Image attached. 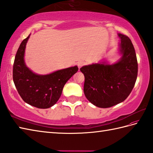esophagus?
Here are the masks:
<instances>
[{
	"label": "esophagus",
	"instance_id": "1",
	"mask_svg": "<svg viewBox=\"0 0 153 153\" xmlns=\"http://www.w3.org/2000/svg\"><path fill=\"white\" fill-rule=\"evenodd\" d=\"M85 65V63L83 61H79V62H78L77 63V65L78 66V68H79V69L81 68V67H82L83 66H84Z\"/></svg>",
	"mask_w": 153,
	"mask_h": 153
}]
</instances>
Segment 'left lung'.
Returning <instances> with one entry per match:
<instances>
[{
    "label": "left lung",
    "mask_w": 153,
    "mask_h": 153,
    "mask_svg": "<svg viewBox=\"0 0 153 153\" xmlns=\"http://www.w3.org/2000/svg\"><path fill=\"white\" fill-rule=\"evenodd\" d=\"M123 56L112 65L104 64L83 66V91L87 100L94 105L107 108L126 100L132 92L137 76V60L130 39L119 34Z\"/></svg>",
    "instance_id": "1"
}]
</instances>
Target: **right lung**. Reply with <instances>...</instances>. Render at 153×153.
<instances>
[{
	"label": "right lung",
	"instance_id": "add662e5",
	"mask_svg": "<svg viewBox=\"0 0 153 153\" xmlns=\"http://www.w3.org/2000/svg\"><path fill=\"white\" fill-rule=\"evenodd\" d=\"M21 42L16 53L13 66V80L24 102L38 108L46 109L55 104L61 96L63 87L76 74L77 66L58 70L45 76L35 74L24 62V53L28 38Z\"/></svg>",
	"mask_w": 153,
	"mask_h": 153
}]
</instances>
